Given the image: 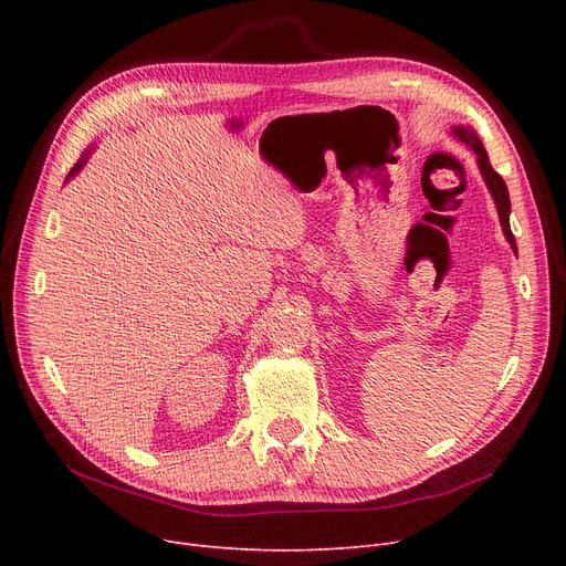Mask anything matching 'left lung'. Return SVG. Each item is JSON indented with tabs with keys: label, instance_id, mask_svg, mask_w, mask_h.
<instances>
[{
	"label": "left lung",
	"instance_id": "obj_1",
	"mask_svg": "<svg viewBox=\"0 0 566 566\" xmlns=\"http://www.w3.org/2000/svg\"><path fill=\"white\" fill-rule=\"evenodd\" d=\"M454 135H457L463 144H468L474 154H478V163H480L482 176H484V181H486V186H489V190H491V195H493V199H495V206H497V216H500L502 231H504V235H507L510 245L516 250V241H514V233H512V227H510V192H507V186H504L502 176L491 167L489 156H486V151H484L482 142L478 139V135H474V133H472L470 128H465V126L454 128Z\"/></svg>",
	"mask_w": 566,
	"mask_h": 566
}]
</instances>
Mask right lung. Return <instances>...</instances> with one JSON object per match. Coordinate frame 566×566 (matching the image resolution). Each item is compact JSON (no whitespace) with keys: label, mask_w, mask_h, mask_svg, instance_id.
<instances>
[{"label":"right lung","mask_w":566,"mask_h":566,"mask_svg":"<svg viewBox=\"0 0 566 566\" xmlns=\"http://www.w3.org/2000/svg\"><path fill=\"white\" fill-rule=\"evenodd\" d=\"M84 163H86V154H84V156H82V160H80V163H77V165H75V167H73V169H71V174H69V176H73V174H77V171H80V169H82V165H84Z\"/></svg>","instance_id":"add662e5"}]
</instances>
